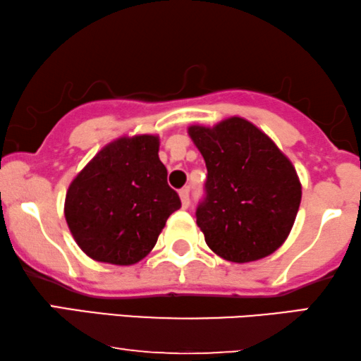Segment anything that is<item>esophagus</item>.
Returning a JSON list of instances; mask_svg holds the SVG:
<instances>
[{
	"label": "esophagus",
	"mask_w": 361,
	"mask_h": 361,
	"mask_svg": "<svg viewBox=\"0 0 361 361\" xmlns=\"http://www.w3.org/2000/svg\"><path fill=\"white\" fill-rule=\"evenodd\" d=\"M179 197H180V202H182V209H189L190 205V197H189V189H180L179 190Z\"/></svg>",
	"instance_id": "1"
}]
</instances>
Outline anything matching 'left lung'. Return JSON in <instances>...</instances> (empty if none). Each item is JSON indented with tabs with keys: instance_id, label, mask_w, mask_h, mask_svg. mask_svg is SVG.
<instances>
[{
	"instance_id": "left-lung-1",
	"label": "left lung",
	"mask_w": 361,
	"mask_h": 361,
	"mask_svg": "<svg viewBox=\"0 0 361 361\" xmlns=\"http://www.w3.org/2000/svg\"><path fill=\"white\" fill-rule=\"evenodd\" d=\"M207 166L197 225L209 248L231 263L266 258L284 243L302 187L293 162L253 123L231 116L215 126H189Z\"/></svg>"
}]
</instances>
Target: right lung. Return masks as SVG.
<instances>
[{
  "instance_id": "right-lung-1",
  "label": "right lung",
  "mask_w": 361,
  "mask_h": 361,
  "mask_svg": "<svg viewBox=\"0 0 361 361\" xmlns=\"http://www.w3.org/2000/svg\"><path fill=\"white\" fill-rule=\"evenodd\" d=\"M159 136H121L108 142L68 185V230L92 259L136 264L154 248L180 199L167 185Z\"/></svg>"
}]
</instances>
